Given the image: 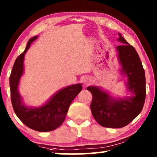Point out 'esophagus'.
Wrapping results in <instances>:
<instances>
[{
  "instance_id": "34e87169",
  "label": "esophagus",
  "mask_w": 157,
  "mask_h": 157,
  "mask_svg": "<svg viewBox=\"0 0 157 157\" xmlns=\"http://www.w3.org/2000/svg\"><path fill=\"white\" fill-rule=\"evenodd\" d=\"M90 82H91V80H90V79L88 78H85L83 79V84L85 86H87V85H89L90 84Z\"/></svg>"
}]
</instances>
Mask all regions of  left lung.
Wrapping results in <instances>:
<instances>
[{
  "label": "left lung",
  "instance_id": "obj_1",
  "mask_svg": "<svg viewBox=\"0 0 157 157\" xmlns=\"http://www.w3.org/2000/svg\"><path fill=\"white\" fill-rule=\"evenodd\" d=\"M116 47L122 73L127 77L126 86L134 95L116 100L97 86H89L92 94L91 110L95 120L101 126L121 128L128 124L142 111L145 100V76L136 50L118 33Z\"/></svg>",
  "mask_w": 157,
  "mask_h": 157
}]
</instances>
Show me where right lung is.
<instances>
[{
	"mask_svg": "<svg viewBox=\"0 0 157 157\" xmlns=\"http://www.w3.org/2000/svg\"><path fill=\"white\" fill-rule=\"evenodd\" d=\"M37 37L34 36L28 41L25 50L17 58L13 66L10 77L11 100L16 115L23 124L35 131L50 132L57 129L63 123L71 102L82 91V87L81 84H78L63 88L40 107L28 108L24 105L18 93V86L23 73L25 54Z\"/></svg>",
	"mask_w": 157,
	"mask_h": 157,
	"instance_id": "add662e5",
	"label": "right lung"
}]
</instances>
